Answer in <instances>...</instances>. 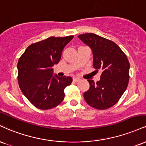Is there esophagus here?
I'll return each instance as SVG.
<instances>
[{
  "label": "esophagus",
  "instance_id": "34e87169",
  "mask_svg": "<svg viewBox=\"0 0 146 146\" xmlns=\"http://www.w3.org/2000/svg\"><path fill=\"white\" fill-rule=\"evenodd\" d=\"M80 79V78H76V77H74V78H73V80L74 82H78V81H79Z\"/></svg>",
  "mask_w": 146,
  "mask_h": 146
}]
</instances>
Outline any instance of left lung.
Returning a JSON list of instances; mask_svg holds the SVG:
<instances>
[{
  "label": "left lung",
  "instance_id": "left-lung-1",
  "mask_svg": "<svg viewBox=\"0 0 146 146\" xmlns=\"http://www.w3.org/2000/svg\"><path fill=\"white\" fill-rule=\"evenodd\" d=\"M93 52V65L100 70V80L88 79L90 90L84 93L89 105L99 110L107 109L119 101L129 81L130 63L125 53L115 43L94 33L78 35Z\"/></svg>",
  "mask_w": 146,
  "mask_h": 146
}]
</instances>
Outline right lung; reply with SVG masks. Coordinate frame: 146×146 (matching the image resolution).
I'll list each match as a JSON object with an SVG mask.
<instances>
[{"instance_id":"add662e5","label":"right lung","mask_w":146,"mask_h":146,"mask_svg":"<svg viewBox=\"0 0 146 146\" xmlns=\"http://www.w3.org/2000/svg\"><path fill=\"white\" fill-rule=\"evenodd\" d=\"M73 37H50L31 44L19 58V87L37 109H52L64 99L65 88L72 83V78L53 76L52 66L59 62L63 48Z\"/></svg>"}]
</instances>
